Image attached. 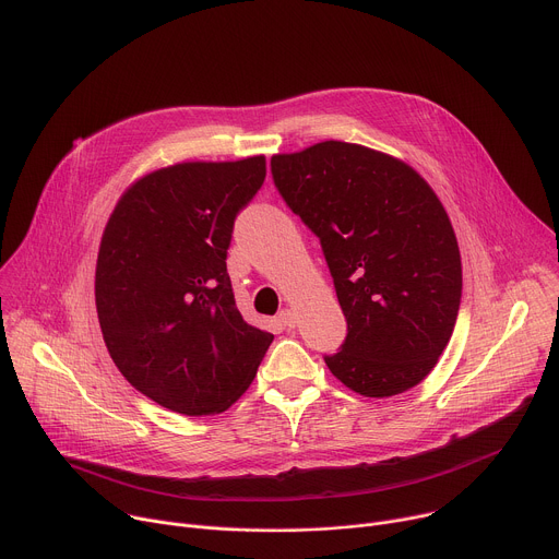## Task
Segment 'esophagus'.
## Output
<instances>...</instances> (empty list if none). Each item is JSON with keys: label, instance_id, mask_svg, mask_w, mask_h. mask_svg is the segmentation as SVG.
Listing matches in <instances>:
<instances>
[{"label": "esophagus", "instance_id": "1", "mask_svg": "<svg viewBox=\"0 0 559 559\" xmlns=\"http://www.w3.org/2000/svg\"><path fill=\"white\" fill-rule=\"evenodd\" d=\"M278 323L285 328V330H294L296 328V313L292 309H283L278 313Z\"/></svg>", "mask_w": 559, "mask_h": 559}]
</instances>
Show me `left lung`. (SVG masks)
Returning a JSON list of instances; mask_svg holds the SVG:
<instances>
[{
  "mask_svg": "<svg viewBox=\"0 0 559 559\" xmlns=\"http://www.w3.org/2000/svg\"><path fill=\"white\" fill-rule=\"evenodd\" d=\"M272 179L321 241L347 338L325 356L352 391L416 386L444 352L462 298L451 221L429 183L397 158L345 141L272 156Z\"/></svg>",
  "mask_w": 559,
  "mask_h": 559,
  "instance_id": "left-lung-1",
  "label": "left lung"
}]
</instances>
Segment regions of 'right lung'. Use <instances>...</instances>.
Here are the masks:
<instances>
[{"mask_svg":"<svg viewBox=\"0 0 559 559\" xmlns=\"http://www.w3.org/2000/svg\"><path fill=\"white\" fill-rule=\"evenodd\" d=\"M263 181L265 156L177 164L139 179L104 229L95 298L106 347L170 412H225L274 341L236 309L225 263L234 221Z\"/></svg>","mask_w":559,"mask_h":559,"instance_id":"1","label":"right lung"}]
</instances>
